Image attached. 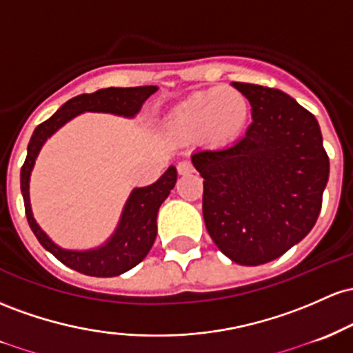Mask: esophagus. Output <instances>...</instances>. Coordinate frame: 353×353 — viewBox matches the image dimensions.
<instances>
[{
  "label": "esophagus",
  "instance_id": "esophagus-1",
  "mask_svg": "<svg viewBox=\"0 0 353 353\" xmlns=\"http://www.w3.org/2000/svg\"><path fill=\"white\" fill-rule=\"evenodd\" d=\"M176 170H178V173H180V175H188V173L193 172V165L190 163L188 160H183V161H180V163L176 165Z\"/></svg>",
  "mask_w": 353,
  "mask_h": 353
}]
</instances>
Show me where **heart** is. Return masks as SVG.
<instances>
[{
    "label": "heart",
    "instance_id": "1",
    "mask_svg": "<svg viewBox=\"0 0 353 353\" xmlns=\"http://www.w3.org/2000/svg\"><path fill=\"white\" fill-rule=\"evenodd\" d=\"M248 113L250 106L239 90L196 91L173 108L166 120V130L181 140L201 137L207 143L223 145L243 132Z\"/></svg>",
    "mask_w": 353,
    "mask_h": 353
}]
</instances>
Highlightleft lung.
I'll return each mask as SVG.
<instances>
[{
  "label": "left lung",
  "mask_w": 353,
  "mask_h": 353,
  "mask_svg": "<svg viewBox=\"0 0 353 353\" xmlns=\"http://www.w3.org/2000/svg\"><path fill=\"white\" fill-rule=\"evenodd\" d=\"M250 101L252 125L236 143L198 150L203 219L223 255L239 265L282 256L319 219L328 157L316 118L283 91L232 83Z\"/></svg>",
  "instance_id": "8db88e82"
}]
</instances>
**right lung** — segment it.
I'll return each instance as SVG.
<instances>
[{"mask_svg":"<svg viewBox=\"0 0 353 353\" xmlns=\"http://www.w3.org/2000/svg\"><path fill=\"white\" fill-rule=\"evenodd\" d=\"M157 90V86L103 88L90 94H78L66 101L53 117L34 128L33 137L28 143L26 160L21 166V193L25 200L26 219L43 248L53 253L59 262L73 270L90 276H117L137 267L152 250L153 241L157 239L158 208L175 187L176 168L170 166L153 185L133 190L126 200L120 223L105 245L93 250L74 252L65 250L53 243L33 219L30 205V175L39 150L51 134L80 113L98 112L133 118L140 112L146 98L152 97Z\"/></svg>","mask_w":353,"mask_h":353,"instance_id":"add662e5","label":"right lung"}]
</instances>
